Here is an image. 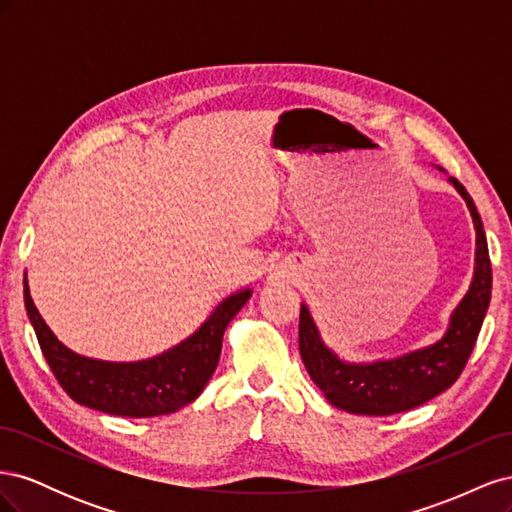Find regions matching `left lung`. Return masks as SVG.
<instances>
[{
    "label": "left lung",
    "mask_w": 512,
    "mask_h": 512,
    "mask_svg": "<svg viewBox=\"0 0 512 512\" xmlns=\"http://www.w3.org/2000/svg\"><path fill=\"white\" fill-rule=\"evenodd\" d=\"M457 192L468 203L476 228V267L474 282L466 297L455 309L451 327L438 344L410 352L401 359L378 361L371 365H350L320 342L318 329L301 305L299 316V350L318 389L333 406L354 414L389 416L425 404L453 386L466 367L474 350L476 337L491 299V260L483 222L474 200L463 185L451 177Z\"/></svg>",
    "instance_id": "1"
}]
</instances>
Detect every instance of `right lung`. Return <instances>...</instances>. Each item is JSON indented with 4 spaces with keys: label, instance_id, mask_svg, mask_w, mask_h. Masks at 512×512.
Returning a JSON list of instances; mask_svg holds the SVG:
<instances>
[{
    "label": "right lung",
    "instance_id": "1",
    "mask_svg": "<svg viewBox=\"0 0 512 512\" xmlns=\"http://www.w3.org/2000/svg\"><path fill=\"white\" fill-rule=\"evenodd\" d=\"M25 309L36 331L40 350L53 376L76 404L115 416H160L192 404L203 393L220 361L228 322L250 299L252 290L232 294L215 307L211 318L190 339L149 361L106 363L74 354L46 327L29 297L25 280Z\"/></svg>",
    "mask_w": 512,
    "mask_h": 512
}]
</instances>
